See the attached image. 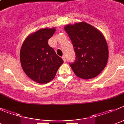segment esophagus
<instances>
[{"instance_id":"esophagus-1","label":"esophagus","mask_w":124,"mask_h":124,"mask_svg":"<svg viewBox=\"0 0 124 124\" xmlns=\"http://www.w3.org/2000/svg\"><path fill=\"white\" fill-rule=\"evenodd\" d=\"M62 59L63 60V61H64V62H65L66 59H65V55H63V56L62 57Z\"/></svg>"}]
</instances>
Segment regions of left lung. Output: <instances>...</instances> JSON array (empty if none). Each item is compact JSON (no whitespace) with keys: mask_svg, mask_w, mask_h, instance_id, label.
<instances>
[{"mask_svg":"<svg viewBox=\"0 0 124 124\" xmlns=\"http://www.w3.org/2000/svg\"><path fill=\"white\" fill-rule=\"evenodd\" d=\"M72 41L75 61L69 63L75 74L83 79L96 77L104 70L108 59V47L102 33L85 22L65 27Z\"/></svg>","mask_w":124,"mask_h":124,"instance_id":"obj_1","label":"left lung"}]
</instances>
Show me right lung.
I'll return each mask as SVG.
<instances>
[{"instance_id":"right-lung-1","label":"right lung","mask_w":124,"mask_h":124,"mask_svg":"<svg viewBox=\"0 0 124 124\" xmlns=\"http://www.w3.org/2000/svg\"><path fill=\"white\" fill-rule=\"evenodd\" d=\"M55 31V28L38 30L29 36L21 48L22 68L30 78L38 83H46L54 79L63 62L48 44Z\"/></svg>"}]
</instances>
